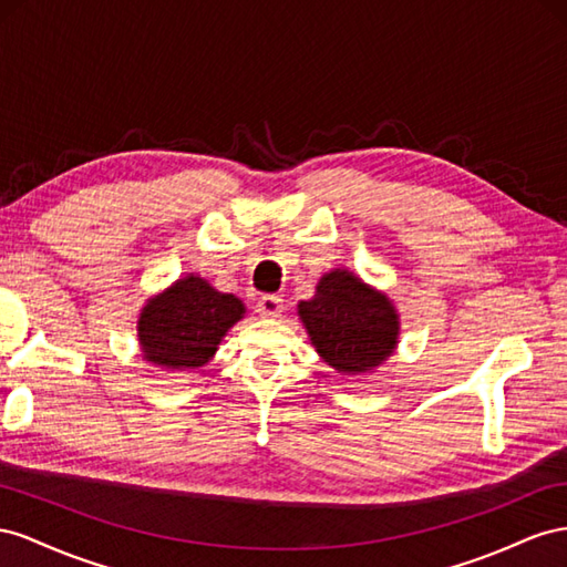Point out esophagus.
<instances>
[{"mask_svg": "<svg viewBox=\"0 0 567 567\" xmlns=\"http://www.w3.org/2000/svg\"><path fill=\"white\" fill-rule=\"evenodd\" d=\"M256 311L264 318H278L282 313V299L278 295H264L256 303Z\"/></svg>", "mask_w": 567, "mask_h": 567, "instance_id": "34e87169", "label": "esophagus"}]
</instances>
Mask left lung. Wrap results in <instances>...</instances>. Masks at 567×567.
I'll return each mask as SVG.
<instances>
[{"instance_id": "obj_1", "label": "left lung", "mask_w": 567, "mask_h": 567, "mask_svg": "<svg viewBox=\"0 0 567 567\" xmlns=\"http://www.w3.org/2000/svg\"><path fill=\"white\" fill-rule=\"evenodd\" d=\"M299 316L316 351L339 373L373 370L396 347L394 306L347 270L326 275L316 297L299 303Z\"/></svg>"}]
</instances>
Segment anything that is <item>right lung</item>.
<instances>
[{"mask_svg": "<svg viewBox=\"0 0 567 567\" xmlns=\"http://www.w3.org/2000/svg\"><path fill=\"white\" fill-rule=\"evenodd\" d=\"M245 313V303L220 295L202 278L177 280L168 292L152 299L140 316L144 359L173 368H199L216 353L220 339Z\"/></svg>", "mask_w": 567, "mask_h": 567, "instance_id": "obj_1", "label": "right lung"}]
</instances>
